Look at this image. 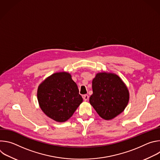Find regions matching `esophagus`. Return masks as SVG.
Instances as JSON below:
<instances>
[{"label":"esophagus","mask_w":160,"mask_h":160,"mask_svg":"<svg viewBox=\"0 0 160 160\" xmlns=\"http://www.w3.org/2000/svg\"><path fill=\"white\" fill-rule=\"evenodd\" d=\"M88 98H89V97H88V95H83V100L84 101H87L88 99Z\"/></svg>","instance_id":"1"}]
</instances>
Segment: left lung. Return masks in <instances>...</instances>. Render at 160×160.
Returning a JSON list of instances; mask_svg holds the SVG:
<instances>
[{
    "label": "left lung",
    "instance_id": "obj_1",
    "mask_svg": "<svg viewBox=\"0 0 160 160\" xmlns=\"http://www.w3.org/2000/svg\"><path fill=\"white\" fill-rule=\"evenodd\" d=\"M92 90L90 103L104 120H111L120 115L128 102V90L115 74L98 73L92 80Z\"/></svg>",
    "mask_w": 160,
    "mask_h": 160
}]
</instances>
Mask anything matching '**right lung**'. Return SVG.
<instances>
[{"label": "right lung", "instance_id": "add662e5", "mask_svg": "<svg viewBox=\"0 0 160 160\" xmlns=\"http://www.w3.org/2000/svg\"><path fill=\"white\" fill-rule=\"evenodd\" d=\"M37 98L45 115L58 122L69 119L83 101L76 83L66 72L45 79L38 88Z\"/></svg>", "mask_w": 160, "mask_h": 160}]
</instances>
